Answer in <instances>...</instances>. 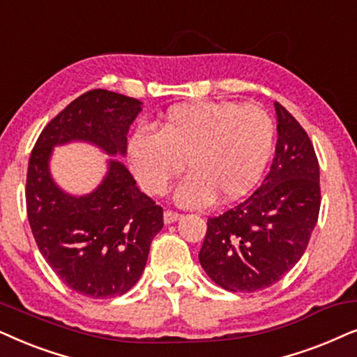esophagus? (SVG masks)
Returning a JSON list of instances; mask_svg holds the SVG:
<instances>
[{
    "mask_svg": "<svg viewBox=\"0 0 357 357\" xmlns=\"http://www.w3.org/2000/svg\"><path fill=\"white\" fill-rule=\"evenodd\" d=\"M179 218H181V213H178V212H174V211H165V213H163V220H165V223H173V222H176V220H179Z\"/></svg>",
    "mask_w": 357,
    "mask_h": 357,
    "instance_id": "obj_1",
    "label": "esophagus"
}]
</instances>
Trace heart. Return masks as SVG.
Masks as SVG:
<instances>
[{
    "label": "heart",
    "mask_w": 357,
    "mask_h": 357,
    "mask_svg": "<svg viewBox=\"0 0 357 357\" xmlns=\"http://www.w3.org/2000/svg\"><path fill=\"white\" fill-rule=\"evenodd\" d=\"M275 126L256 104L191 102L171 107L160 130L140 127L129 142V158L140 186L160 196L184 171L176 191L186 207H204L217 196H245L268 166Z\"/></svg>",
    "instance_id": "heart-1"
}]
</instances>
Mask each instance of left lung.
Returning <instances> with one entry per match:
<instances>
[{
	"label": "left lung",
	"instance_id": "obj_1",
	"mask_svg": "<svg viewBox=\"0 0 357 357\" xmlns=\"http://www.w3.org/2000/svg\"><path fill=\"white\" fill-rule=\"evenodd\" d=\"M278 145L264 181L248 199L207 220L199 261L230 292L273 286L305 253L321 204L312 140L279 102Z\"/></svg>",
	"mask_w": 357,
	"mask_h": 357
}]
</instances>
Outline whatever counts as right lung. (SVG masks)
<instances>
[{"mask_svg": "<svg viewBox=\"0 0 357 357\" xmlns=\"http://www.w3.org/2000/svg\"><path fill=\"white\" fill-rule=\"evenodd\" d=\"M140 106L139 99L107 89L82 94L44 127L27 166V218L39 251L63 284L91 298L117 297L135 286L151 240L163 228V207L114 160L96 191L68 196L50 178L52 146L86 140L109 155H126Z\"/></svg>", "mask_w": 357, "mask_h": 357, "instance_id": "add662e5", "label": "right lung"}]
</instances>
